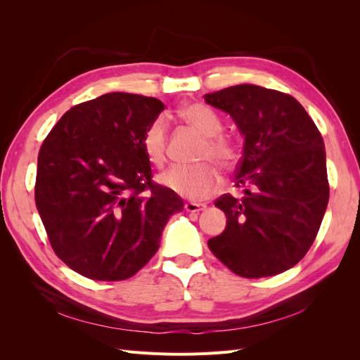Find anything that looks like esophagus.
<instances>
[{"label": "esophagus", "instance_id": "34e87169", "mask_svg": "<svg viewBox=\"0 0 360 360\" xmlns=\"http://www.w3.org/2000/svg\"><path fill=\"white\" fill-rule=\"evenodd\" d=\"M205 204H198V202H186L184 204V209H186V212L189 213H197V212H201L205 209Z\"/></svg>", "mask_w": 360, "mask_h": 360}]
</instances>
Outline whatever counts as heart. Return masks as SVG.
I'll return each mask as SVG.
<instances>
[{
    "instance_id": "b5f03b06",
    "label": "heart",
    "mask_w": 360,
    "mask_h": 360,
    "mask_svg": "<svg viewBox=\"0 0 360 360\" xmlns=\"http://www.w3.org/2000/svg\"><path fill=\"white\" fill-rule=\"evenodd\" d=\"M177 115L207 138L202 147V159H212L224 169H231L242 156V147L236 139L222 136L219 115L205 105H188L179 110ZM143 148L150 163L162 167L167 160V126L162 120H155L143 135ZM160 184L183 198L204 200L221 186V174L212 163L197 167H171L160 176Z\"/></svg>"
}]
</instances>
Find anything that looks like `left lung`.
<instances>
[{
	"instance_id": "8db88e82",
	"label": "left lung",
	"mask_w": 360,
	"mask_h": 360,
	"mask_svg": "<svg viewBox=\"0 0 360 360\" xmlns=\"http://www.w3.org/2000/svg\"><path fill=\"white\" fill-rule=\"evenodd\" d=\"M245 136L236 171L242 198L214 201L225 230L209 240L213 255L242 278L282 274L307 255L329 202L321 134L292 96L252 84L209 93Z\"/></svg>"
}]
</instances>
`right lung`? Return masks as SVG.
Listing matches in <instances>:
<instances>
[{
    "mask_svg": "<svg viewBox=\"0 0 360 360\" xmlns=\"http://www.w3.org/2000/svg\"><path fill=\"white\" fill-rule=\"evenodd\" d=\"M163 108L155 97L108 93L70 108L43 141L36 205L53 252L76 274L134 276L183 210L177 193L151 180L141 143Z\"/></svg>",
    "mask_w": 360,
    "mask_h": 360,
    "instance_id": "add662e5",
    "label": "right lung"
}]
</instances>
